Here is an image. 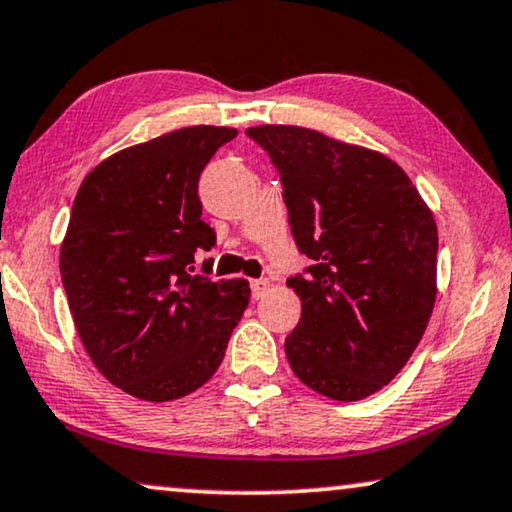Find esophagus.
Wrapping results in <instances>:
<instances>
[{"mask_svg": "<svg viewBox=\"0 0 512 512\" xmlns=\"http://www.w3.org/2000/svg\"><path fill=\"white\" fill-rule=\"evenodd\" d=\"M269 281L267 278H257V281H252L250 283V292H252V299H262L264 295H267V290H269Z\"/></svg>", "mask_w": 512, "mask_h": 512, "instance_id": "1", "label": "esophagus"}]
</instances>
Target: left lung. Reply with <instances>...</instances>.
I'll list each match as a JSON object with an SVG mask.
<instances>
[{"label": "left lung", "mask_w": 512, "mask_h": 512, "mask_svg": "<svg viewBox=\"0 0 512 512\" xmlns=\"http://www.w3.org/2000/svg\"><path fill=\"white\" fill-rule=\"evenodd\" d=\"M281 175L297 250L288 278L302 318L285 337L299 381L332 400L377 393L424 337L435 304L438 227L405 170L299 126L245 131Z\"/></svg>", "instance_id": "1"}]
</instances>
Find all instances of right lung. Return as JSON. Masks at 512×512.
<instances>
[{
	"label": "right lung",
	"instance_id": "right-lung-1",
	"mask_svg": "<svg viewBox=\"0 0 512 512\" xmlns=\"http://www.w3.org/2000/svg\"><path fill=\"white\" fill-rule=\"evenodd\" d=\"M236 128L192 126L109 156L81 182L60 276L95 367L140 400L196 391L220 367L250 299L248 281L194 274L215 245L199 177Z\"/></svg>",
	"mask_w": 512,
	"mask_h": 512
}]
</instances>
